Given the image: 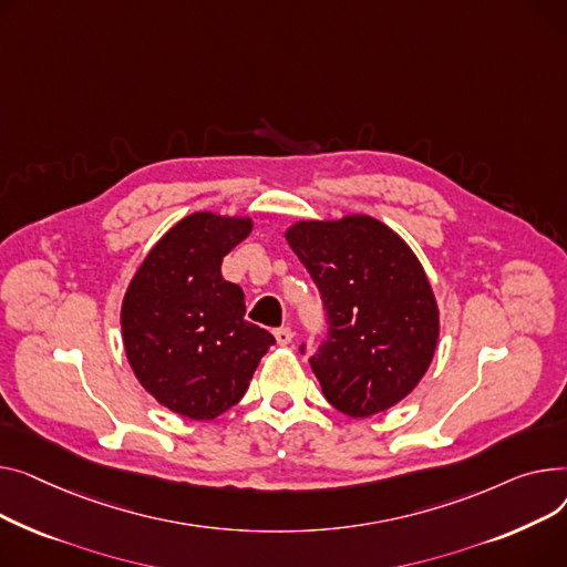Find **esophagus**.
<instances>
[{
	"label": "esophagus",
	"mask_w": 567,
	"mask_h": 567,
	"mask_svg": "<svg viewBox=\"0 0 567 567\" xmlns=\"http://www.w3.org/2000/svg\"><path fill=\"white\" fill-rule=\"evenodd\" d=\"M292 329L290 327H279V329H275V339H277V343L279 346H288L290 341H292Z\"/></svg>",
	"instance_id": "obj_1"
}]
</instances>
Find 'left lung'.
Instances as JSON below:
<instances>
[{
	"label": "left lung",
	"mask_w": 567,
	"mask_h": 567,
	"mask_svg": "<svg viewBox=\"0 0 567 567\" xmlns=\"http://www.w3.org/2000/svg\"><path fill=\"white\" fill-rule=\"evenodd\" d=\"M286 240L324 302L329 337L309 361L327 401L354 419L401 403L440 341L437 299L412 247L359 213L299 219Z\"/></svg>",
	"instance_id": "left-lung-1"
}]
</instances>
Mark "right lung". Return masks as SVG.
Returning a JSON list of instances; mask_svg holds the SVG:
<instances>
[{
    "label": "right lung",
    "instance_id": "obj_1",
    "mask_svg": "<svg viewBox=\"0 0 567 567\" xmlns=\"http://www.w3.org/2000/svg\"><path fill=\"white\" fill-rule=\"evenodd\" d=\"M254 228L247 215L192 213L146 254L121 305L130 369L159 405L210 421L245 395L275 337L245 320V292L224 256Z\"/></svg>",
    "mask_w": 567,
    "mask_h": 567
}]
</instances>
